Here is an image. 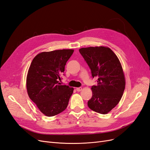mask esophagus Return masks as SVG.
<instances>
[{"label":"esophagus","instance_id":"1","mask_svg":"<svg viewBox=\"0 0 150 150\" xmlns=\"http://www.w3.org/2000/svg\"><path fill=\"white\" fill-rule=\"evenodd\" d=\"M81 90H82V88H81V87H79V88H76V91H78V92H79V91H81Z\"/></svg>","mask_w":150,"mask_h":150}]
</instances>
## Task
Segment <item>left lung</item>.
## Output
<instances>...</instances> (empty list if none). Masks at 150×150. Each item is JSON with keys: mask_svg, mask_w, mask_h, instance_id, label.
Instances as JSON below:
<instances>
[{"mask_svg": "<svg viewBox=\"0 0 150 150\" xmlns=\"http://www.w3.org/2000/svg\"><path fill=\"white\" fill-rule=\"evenodd\" d=\"M91 71L93 78H98L93 86V96L88 101L91 110L105 115L114 108L123 94L125 78L116 54L107 47H89L79 50Z\"/></svg>", "mask_w": 150, "mask_h": 150, "instance_id": "8db88e82", "label": "left lung"}]
</instances>
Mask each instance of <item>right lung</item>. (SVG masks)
Listing matches in <instances>:
<instances>
[{"label":"right lung","mask_w":150,"mask_h":150,"mask_svg":"<svg viewBox=\"0 0 150 150\" xmlns=\"http://www.w3.org/2000/svg\"><path fill=\"white\" fill-rule=\"evenodd\" d=\"M73 52V49L42 52L31 62L27 76V91L30 99L47 116L64 111L73 93V88L58 81Z\"/></svg>","instance_id":"obj_1"}]
</instances>
